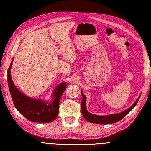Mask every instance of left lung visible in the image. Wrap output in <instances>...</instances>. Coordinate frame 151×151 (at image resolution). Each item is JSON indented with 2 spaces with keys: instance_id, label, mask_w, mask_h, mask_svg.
I'll list each match as a JSON object with an SVG mask.
<instances>
[{
  "instance_id": "1",
  "label": "left lung",
  "mask_w": 151,
  "mask_h": 151,
  "mask_svg": "<svg viewBox=\"0 0 151 151\" xmlns=\"http://www.w3.org/2000/svg\"><path fill=\"white\" fill-rule=\"evenodd\" d=\"M81 94L82 96V101H81V113H82V115L83 117L89 121V122L93 123H97L99 124V125H107V124H111L113 123H116L119 121L120 120L122 119L127 115L128 113L131 111L133 109V108L136 106L137 102L139 101V99L140 98V96L139 98L137 99V101L134 103L133 105L130 107L129 109H126L124 111L117 113V114H112V115H105V116H101V115H97L95 114H91V113H89L86 109V96H84L82 90H81Z\"/></svg>"
}]
</instances>
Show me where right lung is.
Wrapping results in <instances>:
<instances>
[{"label":"right lung","mask_w":151,"mask_h":151,"mask_svg":"<svg viewBox=\"0 0 151 151\" xmlns=\"http://www.w3.org/2000/svg\"><path fill=\"white\" fill-rule=\"evenodd\" d=\"M8 69V84L14 106L18 111L28 120L37 123H50L57 117L59 112V103L67 83H60L52 94V101L47 102L40 99L26 96L16 88L10 74L12 63Z\"/></svg>","instance_id":"1"}]
</instances>
